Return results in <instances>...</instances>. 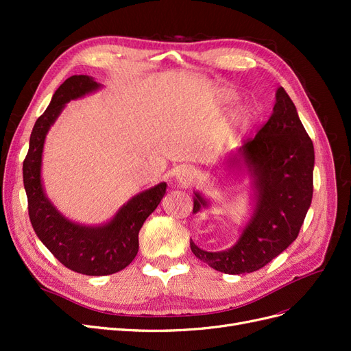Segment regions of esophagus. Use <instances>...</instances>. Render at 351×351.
Returning <instances> with one entry per match:
<instances>
[{
	"label": "esophagus",
	"instance_id": "1",
	"mask_svg": "<svg viewBox=\"0 0 351 351\" xmlns=\"http://www.w3.org/2000/svg\"><path fill=\"white\" fill-rule=\"evenodd\" d=\"M193 180H195V171H193L192 168H189V167H183L178 171V174H177V182L180 184H183V186L190 184V183L193 182Z\"/></svg>",
	"mask_w": 351,
	"mask_h": 351
}]
</instances>
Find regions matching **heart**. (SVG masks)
I'll list each match as a JSON object with an SVG mask.
<instances>
[{
	"label": "heart",
	"mask_w": 351,
	"mask_h": 351,
	"mask_svg": "<svg viewBox=\"0 0 351 351\" xmlns=\"http://www.w3.org/2000/svg\"><path fill=\"white\" fill-rule=\"evenodd\" d=\"M230 98H232V97H230ZM234 120L236 121H244V120H246V112H244V111H237L234 114Z\"/></svg>",
	"instance_id": "1"
}]
</instances>
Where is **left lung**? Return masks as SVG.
Here are the masks:
<instances>
[{
    "instance_id": "left-lung-1",
    "label": "left lung",
    "mask_w": 351,
    "mask_h": 351,
    "mask_svg": "<svg viewBox=\"0 0 351 351\" xmlns=\"http://www.w3.org/2000/svg\"><path fill=\"white\" fill-rule=\"evenodd\" d=\"M239 152L254 177L253 218L237 244L224 252L202 250L190 239L196 258L232 275L258 271L289 247L299 236L312 202L313 143L284 88L277 90L269 120ZM230 164H237L236 158ZM206 205V200L196 193L193 212Z\"/></svg>"
}]
</instances>
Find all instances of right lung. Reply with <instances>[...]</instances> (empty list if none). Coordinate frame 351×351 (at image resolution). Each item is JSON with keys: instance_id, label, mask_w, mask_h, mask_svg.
<instances>
[{"instance_id": "obj_1", "label": "right lung", "mask_w": 351, "mask_h": 351, "mask_svg": "<svg viewBox=\"0 0 351 351\" xmlns=\"http://www.w3.org/2000/svg\"><path fill=\"white\" fill-rule=\"evenodd\" d=\"M99 84L89 76H71L56 90L49 107L36 120L23 161L29 218L39 240L66 268L83 275H110L124 269L139 250V231L165 195V183L136 195L102 227H84L66 219L47 199L40 183L45 136L62 107Z\"/></svg>"}]
</instances>
